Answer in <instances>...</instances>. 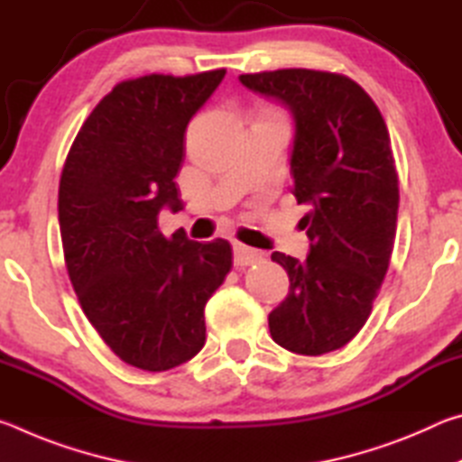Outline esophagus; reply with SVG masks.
Segmentation results:
<instances>
[{
    "mask_svg": "<svg viewBox=\"0 0 462 462\" xmlns=\"http://www.w3.org/2000/svg\"><path fill=\"white\" fill-rule=\"evenodd\" d=\"M261 261H263L261 250L240 245V242L234 245V264H236V267H248V264H256Z\"/></svg>",
    "mask_w": 462,
    "mask_h": 462,
    "instance_id": "obj_1",
    "label": "esophagus"
}]
</instances>
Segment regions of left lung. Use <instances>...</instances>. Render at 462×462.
Segmentation results:
<instances>
[{
	"instance_id": "obj_1",
	"label": "left lung",
	"mask_w": 462,
	"mask_h": 462,
	"mask_svg": "<svg viewBox=\"0 0 462 462\" xmlns=\"http://www.w3.org/2000/svg\"><path fill=\"white\" fill-rule=\"evenodd\" d=\"M242 85L291 109V179L311 242L306 261L273 253L289 275L269 314L273 340L319 356L342 348L371 316L393 253L400 183L385 120L350 77L316 69L240 75Z\"/></svg>"
}]
</instances>
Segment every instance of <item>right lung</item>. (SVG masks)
Instances as JSON below:
<instances>
[{"label": "right lung", "mask_w": 462, "mask_h": 462, "mask_svg": "<svg viewBox=\"0 0 462 462\" xmlns=\"http://www.w3.org/2000/svg\"><path fill=\"white\" fill-rule=\"evenodd\" d=\"M144 75L116 85L93 107L59 183L62 253L83 314L114 355L169 371L206 344L203 308L232 269L228 240L165 236L159 212L181 209L175 177L185 130L224 79Z\"/></svg>", "instance_id": "obj_1"}]
</instances>
